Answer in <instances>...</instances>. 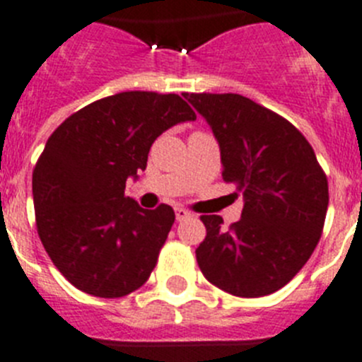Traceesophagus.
<instances>
[{
    "label": "esophagus",
    "instance_id": "34e87169",
    "mask_svg": "<svg viewBox=\"0 0 362 362\" xmlns=\"http://www.w3.org/2000/svg\"><path fill=\"white\" fill-rule=\"evenodd\" d=\"M175 215H177V220H185L189 218L191 213L187 211V209H184V207H177V209H175Z\"/></svg>",
    "mask_w": 362,
    "mask_h": 362
}]
</instances>
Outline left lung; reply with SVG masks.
I'll return each instance as SVG.
<instances>
[{
    "label": "left lung",
    "instance_id": "8db88e82",
    "mask_svg": "<svg viewBox=\"0 0 362 362\" xmlns=\"http://www.w3.org/2000/svg\"><path fill=\"white\" fill-rule=\"evenodd\" d=\"M211 127L222 177L244 197L238 222L224 229L204 215L197 262L207 281L237 297L281 290L312 257L328 209V180L306 138L240 94H184Z\"/></svg>",
    "mask_w": 362,
    "mask_h": 362
}]
</instances>
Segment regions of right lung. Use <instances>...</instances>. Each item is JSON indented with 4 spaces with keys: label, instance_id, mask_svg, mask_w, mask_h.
Masks as SVG:
<instances>
[{
    "label": "right lung",
    "instance_id": "right-lung-1",
    "mask_svg": "<svg viewBox=\"0 0 362 362\" xmlns=\"http://www.w3.org/2000/svg\"><path fill=\"white\" fill-rule=\"evenodd\" d=\"M197 120L178 94L129 90L89 103L56 129L33 173L37 235L78 290L116 298L155 269L175 222L168 204L144 209L125 197L156 138Z\"/></svg>",
    "mask_w": 362,
    "mask_h": 362
}]
</instances>
